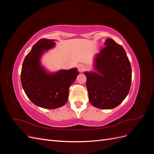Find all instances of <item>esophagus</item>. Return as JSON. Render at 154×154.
I'll list each match as a JSON object with an SVG mask.
<instances>
[{
	"mask_svg": "<svg viewBox=\"0 0 154 154\" xmlns=\"http://www.w3.org/2000/svg\"><path fill=\"white\" fill-rule=\"evenodd\" d=\"M78 69L79 72H82L84 71L86 69V67L84 66V65L80 64V65H79V66H78Z\"/></svg>",
	"mask_w": 154,
	"mask_h": 154,
	"instance_id": "1",
	"label": "esophagus"
}]
</instances>
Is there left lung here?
Listing matches in <instances>:
<instances>
[{"label": "left lung", "instance_id": "8db88e82", "mask_svg": "<svg viewBox=\"0 0 154 154\" xmlns=\"http://www.w3.org/2000/svg\"><path fill=\"white\" fill-rule=\"evenodd\" d=\"M105 48L94 56V71L84 72L91 103L96 108L112 109L128 95L132 82L131 65L125 49L107 38Z\"/></svg>", "mask_w": 154, "mask_h": 154}]
</instances>
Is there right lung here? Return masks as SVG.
I'll use <instances>...</instances> for the list:
<instances>
[{
    "mask_svg": "<svg viewBox=\"0 0 154 154\" xmlns=\"http://www.w3.org/2000/svg\"><path fill=\"white\" fill-rule=\"evenodd\" d=\"M57 40L42 38L32 46L22 64L21 83L28 98L36 106L55 109L67 103L69 87L79 74L77 68L49 72L41 58L55 47Z\"/></svg>",
    "mask_w": 154,
    "mask_h": 154,
    "instance_id": "1",
    "label": "right lung"
}]
</instances>
